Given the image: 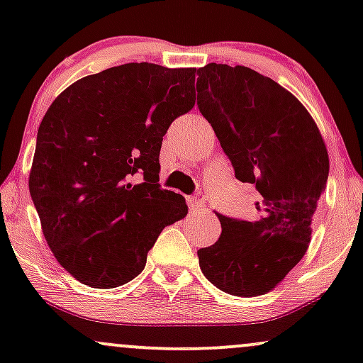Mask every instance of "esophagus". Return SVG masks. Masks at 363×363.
I'll use <instances>...</instances> for the list:
<instances>
[{
  "label": "esophagus",
  "mask_w": 363,
  "mask_h": 363,
  "mask_svg": "<svg viewBox=\"0 0 363 363\" xmlns=\"http://www.w3.org/2000/svg\"><path fill=\"white\" fill-rule=\"evenodd\" d=\"M205 196L203 194H196V196H193V198H189V206H191V210L193 211H199V210H203V208H205Z\"/></svg>",
  "instance_id": "1"
}]
</instances>
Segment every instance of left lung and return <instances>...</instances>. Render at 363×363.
I'll return each mask as SVG.
<instances>
[{
  "label": "left lung",
  "instance_id": "1",
  "mask_svg": "<svg viewBox=\"0 0 363 363\" xmlns=\"http://www.w3.org/2000/svg\"><path fill=\"white\" fill-rule=\"evenodd\" d=\"M198 107L235 177L256 186L257 222L218 215L222 235L199 249V268L237 297L273 290L302 259L312 216L326 189L329 157L318 124L297 97L245 66L198 69Z\"/></svg>",
  "mask_w": 363,
  "mask_h": 363
}]
</instances>
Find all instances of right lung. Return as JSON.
<instances>
[{
    "label": "right lung",
    "mask_w": 363,
    "mask_h": 363,
    "mask_svg": "<svg viewBox=\"0 0 363 363\" xmlns=\"http://www.w3.org/2000/svg\"><path fill=\"white\" fill-rule=\"evenodd\" d=\"M194 80L196 68L128 62L80 78L45 112L28 189L48 245L83 285L131 281L160 232L187 215L186 199L158 184V155L194 107Z\"/></svg>",
    "instance_id": "obj_1"
}]
</instances>
